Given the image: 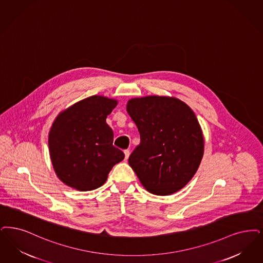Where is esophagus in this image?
<instances>
[{"label":"esophagus","mask_w":263,"mask_h":263,"mask_svg":"<svg viewBox=\"0 0 263 263\" xmlns=\"http://www.w3.org/2000/svg\"><path fill=\"white\" fill-rule=\"evenodd\" d=\"M129 155H130V152H129L128 149H125V151H124V156H125V160H127V159H128V158H129Z\"/></svg>","instance_id":"34e87169"}]
</instances>
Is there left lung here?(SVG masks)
Segmentation results:
<instances>
[{"label": "left lung", "mask_w": 263, "mask_h": 263, "mask_svg": "<svg viewBox=\"0 0 263 263\" xmlns=\"http://www.w3.org/2000/svg\"><path fill=\"white\" fill-rule=\"evenodd\" d=\"M141 143L128 162L143 187L158 196L184 188L200 166L204 140L189 105L173 97L147 96L128 101Z\"/></svg>", "instance_id": "1"}]
</instances>
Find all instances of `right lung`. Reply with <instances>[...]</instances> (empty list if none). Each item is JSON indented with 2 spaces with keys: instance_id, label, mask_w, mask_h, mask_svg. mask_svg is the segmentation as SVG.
Returning <instances> with one entry per match:
<instances>
[{
  "instance_id": "right-lung-1",
  "label": "right lung",
  "mask_w": 263,
  "mask_h": 263,
  "mask_svg": "<svg viewBox=\"0 0 263 263\" xmlns=\"http://www.w3.org/2000/svg\"><path fill=\"white\" fill-rule=\"evenodd\" d=\"M117 104L115 99L95 95L55 117L49 133L50 158L65 185L82 192L97 189L123 160V152L112 146L114 132L105 121Z\"/></svg>"
}]
</instances>
